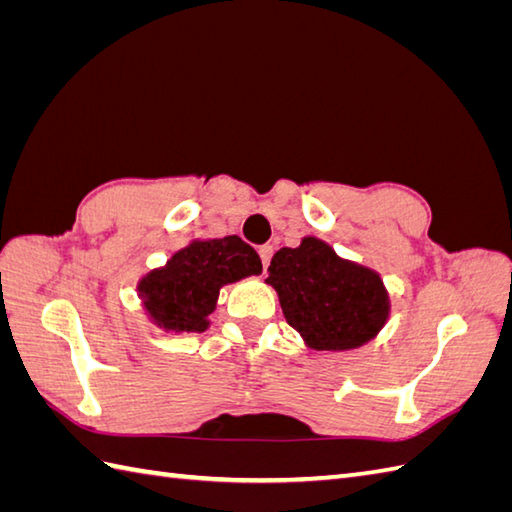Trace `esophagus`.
<instances>
[{
	"instance_id": "1",
	"label": "esophagus",
	"mask_w": 512,
	"mask_h": 512,
	"mask_svg": "<svg viewBox=\"0 0 512 512\" xmlns=\"http://www.w3.org/2000/svg\"><path fill=\"white\" fill-rule=\"evenodd\" d=\"M273 255H275V246H270V244H266V246H262L259 248V257H262V264H264V270L270 266V259H273Z\"/></svg>"
}]
</instances>
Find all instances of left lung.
<instances>
[{
	"instance_id": "1",
	"label": "left lung",
	"mask_w": 512,
	"mask_h": 512,
	"mask_svg": "<svg viewBox=\"0 0 512 512\" xmlns=\"http://www.w3.org/2000/svg\"><path fill=\"white\" fill-rule=\"evenodd\" d=\"M268 273L286 321L314 350L361 347L389 317L387 290L374 270L341 259L317 237L277 250Z\"/></svg>"
}]
</instances>
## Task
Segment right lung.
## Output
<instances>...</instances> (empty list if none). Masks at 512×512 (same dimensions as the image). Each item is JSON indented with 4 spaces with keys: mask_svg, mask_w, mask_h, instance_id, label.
Listing matches in <instances>:
<instances>
[{
    "mask_svg": "<svg viewBox=\"0 0 512 512\" xmlns=\"http://www.w3.org/2000/svg\"><path fill=\"white\" fill-rule=\"evenodd\" d=\"M262 273V259L242 237L191 242L165 268L151 270L138 284L145 310L167 332H204L220 288Z\"/></svg>",
    "mask_w": 512,
    "mask_h": 512,
    "instance_id": "obj_1",
    "label": "right lung"
}]
</instances>
